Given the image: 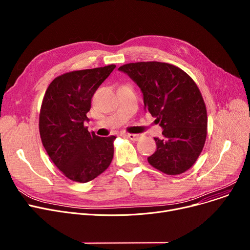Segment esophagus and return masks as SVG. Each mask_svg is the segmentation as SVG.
Wrapping results in <instances>:
<instances>
[{
    "mask_svg": "<svg viewBox=\"0 0 250 250\" xmlns=\"http://www.w3.org/2000/svg\"><path fill=\"white\" fill-rule=\"evenodd\" d=\"M127 138H129L132 141H139L143 138V135L140 134H127Z\"/></svg>",
    "mask_w": 250,
    "mask_h": 250,
    "instance_id": "esophagus-1",
    "label": "esophagus"
}]
</instances>
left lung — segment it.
<instances>
[{
  "mask_svg": "<svg viewBox=\"0 0 250 250\" xmlns=\"http://www.w3.org/2000/svg\"><path fill=\"white\" fill-rule=\"evenodd\" d=\"M118 70L140 87L145 110L163 128V138H154L157 149L148 162L168 175L186 172L199 158L207 138V109L200 89L185 71L167 62H130Z\"/></svg>",
  "mask_w": 250,
  "mask_h": 250,
  "instance_id": "8db88e82",
  "label": "left lung"
}]
</instances>
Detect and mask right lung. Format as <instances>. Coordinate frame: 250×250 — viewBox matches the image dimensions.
Masks as SVG:
<instances>
[{"instance_id": "1", "label": "right lung", "mask_w": 250, "mask_h": 250, "mask_svg": "<svg viewBox=\"0 0 250 250\" xmlns=\"http://www.w3.org/2000/svg\"><path fill=\"white\" fill-rule=\"evenodd\" d=\"M106 67L74 71L57 77L44 94L39 133L51 161L64 176L88 182L100 175L113 158L116 137L102 138L84 125L95 91L114 70Z\"/></svg>"}]
</instances>
